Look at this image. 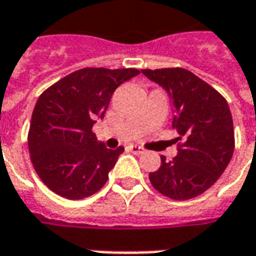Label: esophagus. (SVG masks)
Wrapping results in <instances>:
<instances>
[{
  "mask_svg": "<svg viewBox=\"0 0 256 256\" xmlns=\"http://www.w3.org/2000/svg\"><path fill=\"white\" fill-rule=\"evenodd\" d=\"M130 150H131L132 153H135V154H144V153L146 152L144 148H140V146H136V145L130 146Z\"/></svg>",
  "mask_w": 256,
  "mask_h": 256,
  "instance_id": "esophagus-1",
  "label": "esophagus"
}]
</instances>
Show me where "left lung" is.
I'll return each mask as SVG.
<instances>
[{"label":"left lung","instance_id":"left-lung-1","mask_svg":"<svg viewBox=\"0 0 256 256\" xmlns=\"http://www.w3.org/2000/svg\"><path fill=\"white\" fill-rule=\"evenodd\" d=\"M172 102V128L182 144L172 162L162 156L149 180L164 196L185 200L209 190L224 172L234 152L232 118L226 98L184 68L142 70Z\"/></svg>","mask_w":256,"mask_h":256}]
</instances>
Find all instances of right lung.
<instances>
[{
    "instance_id": "1",
    "label": "right lung",
    "mask_w": 256,
    "mask_h": 256,
    "mask_svg": "<svg viewBox=\"0 0 256 256\" xmlns=\"http://www.w3.org/2000/svg\"><path fill=\"white\" fill-rule=\"evenodd\" d=\"M139 74L135 68H84L60 79L38 98L28 145L37 176L60 196L84 199L108 180L124 148L107 149L92 132L111 96Z\"/></svg>"
}]
</instances>
